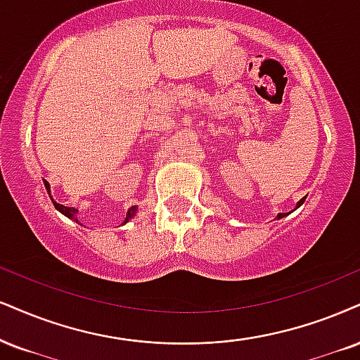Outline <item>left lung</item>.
<instances>
[{
    "instance_id": "1",
    "label": "left lung",
    "mask_w": 360,
    "mask_h": 360,
    "mask_svg": "<svg viewBox=\"0 0 360 360\" xmlns=\"http://www.w3.org/2000/svg\"><path fill=\"white\" fill-rule=\"evenodd\" d=\"M304 202H305V197H304V198H302V200H300L299 203H297V207H300V205H302V203H304ZM285 215H288V214H278V215H277V219H282V217H285Z\"/></svg>"
}]
</instances>
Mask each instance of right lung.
Returning <instances> with one entry per match:
<instances>
[{
  "label": "right lung",
  "mask_w": 360,
  "mask_h": 360,
  "mask_svg": "<svg viewBox=\"0 0 360 360\" xmlns=\"http://www.w3.org/2000/svg\"><path fill=\"white\" fill-rule=\"evenodd\" d=\"M44 188H46L48 193H50V184H48L46 180H44ZM50 198H51V195H50ZM51 202H53V205H55V208H56L58 212H61V214H63L65 217H68V219H72V220H75V221H77V224H78V219H77L78 210H77V208L61 205V203H56L55 200H53V198H51ZM135 215H136V207H130V208H128L127 217H125V221H123V224H127V221L131 220Z\"/></svg>",
  "instance_id": "obj_1"
}]
</instances>
